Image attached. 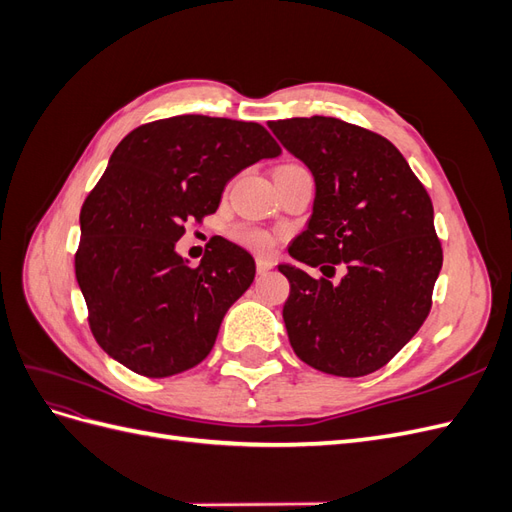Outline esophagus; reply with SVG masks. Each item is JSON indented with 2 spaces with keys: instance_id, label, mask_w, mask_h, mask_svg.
Segmentation results:
<instances>
[{
  "instance_id": "obj_1",
  "label": "esophagus",
  "mask_w": 512,
  "mask_h": 512,
  "mask_svg": "<svg viewBox=\"0 0 512 512\" xmlns=\"http://www.w3.org/2000/svg\"><path fill=\"white\" fill-rule=\"evenodd\" d=\"M256 269H258V273H267L269 269H273V260L269 256H258L256 258Z\"/></svg>"
}]
</instances>
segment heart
I'll return each instance as SVG.
<instances>
[{"instance_id":"heart-1","label":"heart","mask_w":512,"mask_h":512,"mask_svg":"<svg viewBox=\"0 0 512 512\" xmlns=\"http://www.w3.org/2000/svg\"><path fill=\"white\" fill-rule=\"evenodd\" d=\"M235 239L247 247H254V250H267V247H271L269 232L254 226H239L235 230Z\"/></svg>"}]
</instances>
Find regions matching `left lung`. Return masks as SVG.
<instances>
[{"mask_svg": "<svg viewBox=\"0 0 512 512\" xmlns=\"http://www.w3.org/2000/svg\"><path fill=\"white\" fill-rule=\"evenodd\" d=\"M267 126L316 183L312 218L288 254L320 271L346 265L339 284L290 262L277 267L290 282L282 312L290 346L324 374L367 376L410 342L431 309L442 269L431 198L376 132L318 115Z\"/></svg>", "mask_w": 512, "mask_h": 512, "instance_id": "1", "label": "left lung"}]
</instances>
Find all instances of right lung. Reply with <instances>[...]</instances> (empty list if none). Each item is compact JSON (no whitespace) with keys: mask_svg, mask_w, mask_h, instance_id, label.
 <instances>
[{"mask_svg":"<svg viewBox=\"0 0 512 512\" xmlns=\"http://www.w3.org/2000/svg\"><path fill=\"white\" fill-rule=\"evenodd\" d=\"M282 153L254 121L179 115L145 123L115 147L81 209L76 282L100 348L147 378L192 369L252 286L250 252L222 237L190 267L185 222L218 211L226 183Z\"/></svg>","mask_w":512,"mask_h":512,"instance_id":"1","label":"right lung"}]
</instances>
